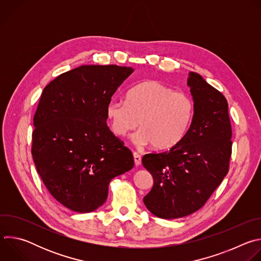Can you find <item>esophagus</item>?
<instances>
[{
  "instance_id": "34e87169",
  "label": "esophagus",
  "mask_w": 261,
  "mask_h": 261,
  "mask_svg": "<svg viewBox=\"0 0 261 261\" xmlns=\"http://www.w3.org/2000/svg\"><path fill=\"white\" fill-rule=\"evenodd\" d=\"M133 157H134V163H135V165H136V166L140 165V164H141V157H140V155H139L138 153L134 152V153H133Z\"/></svg>"
}]
</instances>
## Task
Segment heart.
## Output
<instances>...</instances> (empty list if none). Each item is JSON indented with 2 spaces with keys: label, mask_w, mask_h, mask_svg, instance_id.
Here are the masks:
<instances>
[{
  "label": "heart",
  "mask_w": 261,
  "mask_h": 261,
  "mask_svg": "<svg viewBox=\"0 0 261 261\" xmlns=\"http://www.w3.org/2000/svg\"><path fill=\"white\" fill-rule=\"evenodd\" d=\"M194 115V102L184 92L158 82L146 81L130 89L126 101L111 100L106 106L109 125L117 136H133L136 143L164 150L175 145L187 132Z\"/></svg>",
  "instance_id": "obj_1"
}]
</instances>
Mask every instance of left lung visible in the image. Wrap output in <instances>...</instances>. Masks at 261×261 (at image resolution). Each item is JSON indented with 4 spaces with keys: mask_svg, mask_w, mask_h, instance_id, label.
Wrapping results in <instances>:
<instances>
[{
    "mask_svg": "<svg viewBox=\"0 0 261 261\" xmlns=\"http://www.w3.org/2000/svg\"><path fill=\"white\" fill-rule=\"evenodd\" d=\"M188 86L194 115L187 132L170 150L142 157L154 179L143 202L162 219L198 211L229 170L232 130L227 100L197 73L190 72Z\"/></svg>",
    "mask_w": 261,
    "mask_h": 261,
    "instance_id": "8db88e82",
    "label": "left lung"
}]
</instances>
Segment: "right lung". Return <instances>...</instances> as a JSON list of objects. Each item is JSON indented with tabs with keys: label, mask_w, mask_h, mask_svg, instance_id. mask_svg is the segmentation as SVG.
I'll use <instances>...</instances> for the list:
<instances>
[{
	"label": "right lung",
	"mask_w": 261,
	"mask_h": 261,
	"mask_svg": "<svg viewBox=\"0 0 261 261\" xmlns=\"http://www.w3.org/2000/svg\"><path fill=\"white\" fill-rule=\"evenodd\" d=\"M133 72L117 65H85L43 90L34 115L32 156L48 192L64 206H101L114 177L134 165L132 152L109 130L106 106Z\"/></svg>",
	"instance_id": "obj_1"
}]
</instances>
